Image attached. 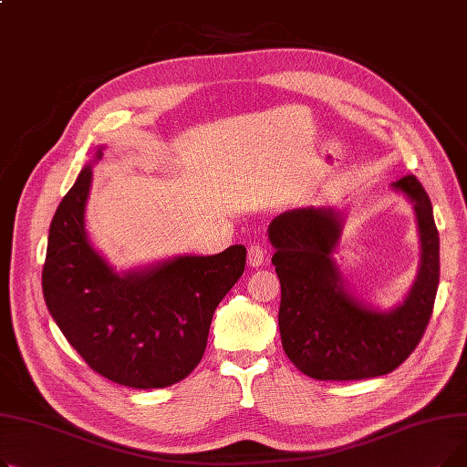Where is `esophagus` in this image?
I'll return each instance as SVG.
<instances>
[{"label":"esophagus","instance_id":"34e87169","mask_svg":"<svg viewBox=\"0 0 467 467\" xmlns=\"http://www.w3.org/2000/svg\"><path fill=\"white\" fill-rule=\"evenodd\" d=\"M265 248L261 246V244L257 242V244H252V246L248 248V265L250 266H259V265H263V261H265Z\"/></svg>","mask_w":467,"mask_h":467}]
</instances>
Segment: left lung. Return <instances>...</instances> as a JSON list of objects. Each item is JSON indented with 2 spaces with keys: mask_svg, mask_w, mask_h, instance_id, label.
<instances>
[{
  "mask_svg": "<svg viewBox=\"0 0 467 467\" xmlns=\"http://www.w3.org/2000/svg\"><path fill=\"white\" fill-rule=\"evenodd\" d=\"M414 202L422 263L409 297L391 312L363 306L342 287L331 259L340 234L333 210L303 208L273 219L268 238L282 284L278 326L285 356L316 380H361L391 373L419 347L439 285V233L416 176L391 183Z\"/></svg>",
  "mask_w": 467,
  "mask_h": 467,
  "instance_id": "8db88e82",
  "label": "left lung"
}]
</instances>
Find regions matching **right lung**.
<instances>
[{
  "label": "right lung",
  "mask_w": 467,
  "mask_h": 467,
  "mask_svg": "<svg viewBox=\"0 0 467 467\" xmlns=\"http://www.w3.org/2000/svg\"><path fill=\"white\" fill-rule=\"evenodd\" d=\"M90 180L87 166L53 217L41 278L47 308L98 375L138 389L176 384L201 363L213 312L242 276L246 248L117 276L85 234Z\"/></svg>",
  "instance_id": "right-lung-1"
}]
</instances>
